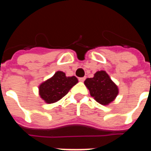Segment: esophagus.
I'll return each instance as SVG.
<instances>
[{"instance_id":"1","label":"esophagus","mask_w":151,"mask_h":151,"mask_svg":"<svg viewBox=\"0 0 151 151\" xmlns=\"http://www.w3.org/2000/svg\"><path fill=\"white\" fill-rule=\"evenodd\" d=\"M85 79H86V78L85 77H83V78H78V80H79V82H84V81H85Z\"/></svg>"}]
</instances>
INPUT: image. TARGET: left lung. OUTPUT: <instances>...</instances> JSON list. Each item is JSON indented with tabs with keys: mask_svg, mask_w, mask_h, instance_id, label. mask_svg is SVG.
<instances>
[{
	"mask_svg": "<svg viewBox=\"0 0 151 151\" xmlns=\"http://www.w3.org/2000/svg\"><path fill=\"white\" fill-rule=\"evenodd\" d=\"M90 94L99 104L108 105L118 95V87L105 71H98L94 78H86L84 82Z\"/></svg>",
	"mask_w": 151,
	"mask_h": 151,
	"instance_id": "left-lung-1",
	"label": "left lung"
}]
</instances>
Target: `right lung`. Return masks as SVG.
Segmentation results:
<instances>
[{
  "label": "right lung",
  "mask_w": 151,
  "mask_h": 151,
  "mask_svg": "<svg viewBox=\"0 0 151 151\" xmlns=\"http://www.w3.org/2000/svg\"><path fill=\"white\" fill-rule=\"evenodd\" d=\"M78 82L75 76L66 77L65 73L57 71L51 78L40 84L39 86L40 97L47 104L56 103L67 95Z\"/></svg>",
  "instance_id": "obj_1"
}]
</instances>
